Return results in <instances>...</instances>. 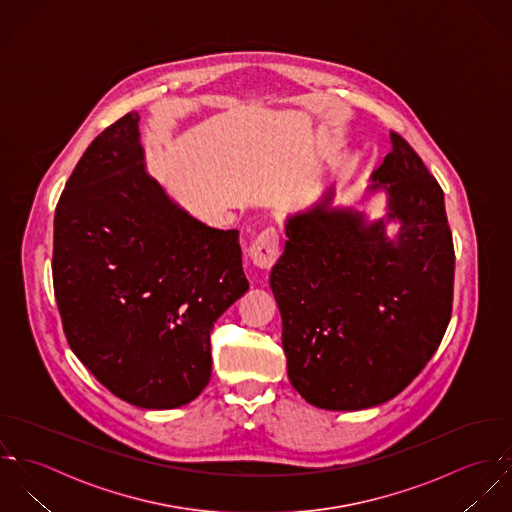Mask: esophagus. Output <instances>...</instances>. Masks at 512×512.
<instances>
[{
  "mask_svg": "<svg viewBox=\"0 0 512 512\" xmlns=\"http://www.w3.org/2000/svg\"><path fill=\"white\" fill-rule=\"evenodd\" d=\"M279 253V233L273 227L259 233L249 247V259L259 269H271L277 263Z\"/></svg>",
  "mask_w": 512,
  "mask_h": 512,
  "instance_id": "1",
  "label": "esophagus"
}]
</instances>
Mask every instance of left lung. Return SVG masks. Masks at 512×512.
<instances>
[{
	"label": "left lung",
	"mask_w": 512,
	"mask_h": 512,
	"mask_svg": "<svg viewBox=\"0 0 512 512\" xmlns=\"http://www.w3.org/2000/svg\"><path fill=\"white\" fill-rule=\"evenodd\" d=\"M374 170L368 219L326 192L287 217L271 271L293 388L310 406L356 411L398 396L435 354L451 318L455 253L443 190L408 142ZM390 222L401 229L387 233Z\"/></svg>",
	"instance_id": "left-lung-1"
}]
</instances>
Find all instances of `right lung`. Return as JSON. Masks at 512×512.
Segmentation results:
<instances>
[{
    "instance_id": "add662e5",
    "label": "right lung",
    "mask_w": 512,
    "mask_h": 512,
    "mask_svg": "<svg viewBox=\"0 0 512 512\" xmlns=\"http://www.w3.org/2000/svg\"><path fill=\"white\" fill-rule=\"evenodd\" d=\"M140 114L101 132L55 209L53 285L75 356L116 398L182 408L211 378L209 334L249 289L239 231L190 215L144 164Z\"/></svg>"
}]
</instances>
